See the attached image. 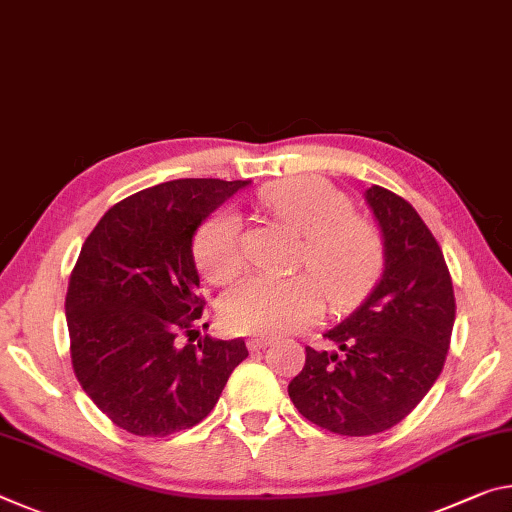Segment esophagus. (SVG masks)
<instances>
[{
	"label": "esophagus",
	"mask_w": 512,
	"mask_h": 512,
	"mask_svg": "<svg viewBox=\"0 0 512 512\" xmlns=\"http://www.w3.org/2000/svg\"><path fill=\"white\" fill-rule=\"evenodd\" d=\"M271 342H273L271 337H250L248 348H250V351H259V348H266Z\"/></svg>",
	"instance_id": "obj_1"
}]
</instances>
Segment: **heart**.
<instances>
[{
  "label": "heart",
  "mask_w": 512,
  "mask_h": 512,
  "mask_svg": "<svg viewBox=\"0 0 512 512\" xmlns=\"http://www.w3.org/2000/svg\"><path fill=\"white\" fill-rule=\"evenodd\" d=\"M259 205L275 221L303 234L298 266L310 273L289 278L250 275L225 291V326L248 335H285L310 326L323 314V294L332 310H348L369 294L385 266L383 234L353 212L344 191L316 175L273 182L259 191ZM198 269L214 285L237 278L246 264L243 227L237 214L216 212L193 241Z\"/></svg>",
  "instance_id": "b5f03b06"
}]
</instances>
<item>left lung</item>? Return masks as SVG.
<instances>
[{"label":"left lung","mask_w":512,"mask_h":512,"mask_svg":"<svg viewBox=\"0 0 512 512\" xmlns=\"http://www.w3.org/2000/svg\"><path fill=\"white\" fill-rule=\"evenodd\" d=\"M364 200L383 232L385 271L323 335L337 351L305 346V367L289 383L300 415L351 437L383 433L417 408L442 373L456 321L442 248L415 207L383 186Z\"/></svg>","instance_id":"8db88e82"}]
</instances>
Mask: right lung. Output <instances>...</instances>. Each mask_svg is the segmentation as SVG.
Segmentation results:
<instances>
[{"label": "right lung", "instance_id": "1", "mask_svg": "<svg viewBox=\"0 0 512 512\" xmlns=\"http://www.w3.org/2000/svg\"><path fill=\"white\" fill-rule=\"evenodd\" d=\"M248 184L189 177L150 186L113 205L81 246L66 296L72 369L127 433L166 437L200 424L248 358L243 339L193 344L205 307L193 234Z\"/></svg>", "mask_w": 512, "mask_h": 512}]
</instances>
